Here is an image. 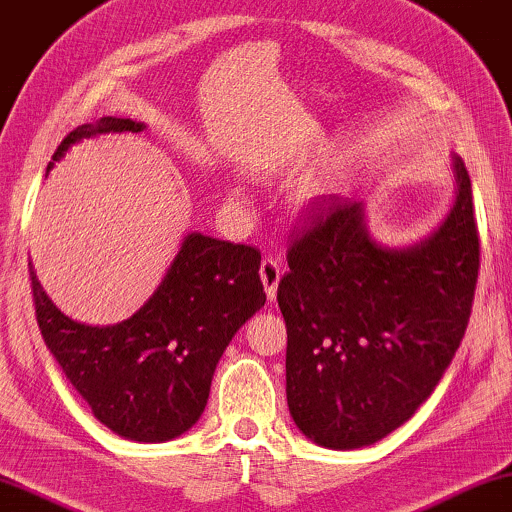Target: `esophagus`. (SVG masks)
<instances>
[{
	"label": "esophagus",
	"instance_id": "34e87169",
	"mask_svg": "<svg viewBox=\"0 0 512 512\" xmlns=\"http://www.w3.org/2000/svg\"><path fill=\"white\" fill-rule=\"evenodd\" d=\"M280 276H283V266H280V264L276 262V259L266 257L264 262H262V266H259V278H262L264 292H266V297H269L271 301L276 299Z\"/></svg>",
	"mask_w": 512,
	"mask_h": 512
}]
</instances>
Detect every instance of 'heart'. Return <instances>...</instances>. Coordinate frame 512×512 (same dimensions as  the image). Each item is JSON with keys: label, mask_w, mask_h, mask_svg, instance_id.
Here are the masks:
<instances>
[{"label": "heart", "mask_w": 512, "mask_h": 512, "mask_svg": "<svg viewBox=\"0 0 512 512\" xmlns=\"http://www.w3.org/2000/svg\"><path fill=\"white\" fill-rule=\"evenodd\" d=\"M229 199L232 201H239V194L236 192H229ZM315 199H318V192H315V187H311V185H304V187H299L297 190V194H294V201H297L299 206H313L315 204Z\"/></svg>", "instance_id": "heart-1"}]
</instances>
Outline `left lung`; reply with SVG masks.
Here are the masks:
<instances>
[{
  "label": "left lung",
  "mask_w": 512,
  "mask_h": 512,
  "mask_svg": "<svg viewBox=\"0 0 512 512\" xmlns=\"http://www.w3.org/2000/svg\"><path fill=\"white\" fill-rule=\"evenodd\" d=\"M455 197L408 246H385L362 201L331 197L292 243L278 285L287 406L329 450L383 441L431 397L469 325L480 266L471 178L452 155Z\"/></svg>",
  "instance_id": "1"
}]
</instances>
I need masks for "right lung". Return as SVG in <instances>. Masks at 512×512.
Instances as JSON below:
<instances>
[{
    "label": "right lung",
    "mask_w": 512,
    "mask_h": 512,
    "mask_svg": "<svg viewBox=\"0 0 512 512\" xmlns=\"http://www.w3.org/2000/svg\"><path fill=\"white\" fill-rule=\"evenodd\" d=\"M143 129V122L111 115L76 127L48 171L83 139ZM259 264L255 248L190 232L132 318L92 327L53 304L30 262L41 336L104 427L136 443L171 441L197 424L222 352L264 306Z\"/></svg>",
    "instance_id": "obj_1"
}]
</instances>
